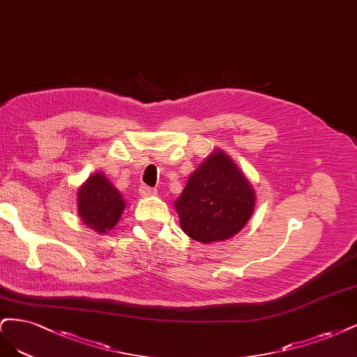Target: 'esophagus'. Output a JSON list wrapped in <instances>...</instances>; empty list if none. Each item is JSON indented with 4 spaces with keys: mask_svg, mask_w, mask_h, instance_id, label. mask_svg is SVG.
<instances>
[{
    "mask_svg": "<svg viewBox=\"0 0 357 357\" xmlns=\"http://www.w3.org/2000/svg\"><path fill=\"white\" fill-rule=\"evenodd\" d=\"M139 192L142 197H149V195H155L157 194V190L155 188H151V187H146V185H142L139 188Z\"/></svg>",
    "mask_w": 357,
    "mask_h": 357,
    "instance_id": "esophagus-1",
    "label": "esophagus"
}]
</instances>
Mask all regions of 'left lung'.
<instances>
[{"mask_svg":"<svg viewBox=\"0 0 357 357\" xmlns=\"http://www.w3.org/2000/svg\"><path fill=\"white\" fill-rule=\"evenodd\" d=\"M182 231L200 243L236 236L255 209V191L236 163L216 149L190 175L175 202Z\"/></svg>","mask_w":357,"mask_h":357,"instance_id":"obj_1","label":"left lung"}]
</instances>
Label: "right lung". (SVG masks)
Listing matches in <instances>:
<instances>
[{
	"instance_id": "add662e5",
	"label": "right lung",
	"mask_w": 357,
	"mask_h": 357,
	"mask_svg": "<svg viewBox=\"0 0 357 357\" xmlns=\"http://www.w3.org/2000/svg\"><path fill=\"white\" fill-rule=\"evenodd\" d=\"M77 194L78 213L87 227L105 234L117 225L126 203L120 191L102 172L89 176Z\"/></svg>"
}]
</instances>
